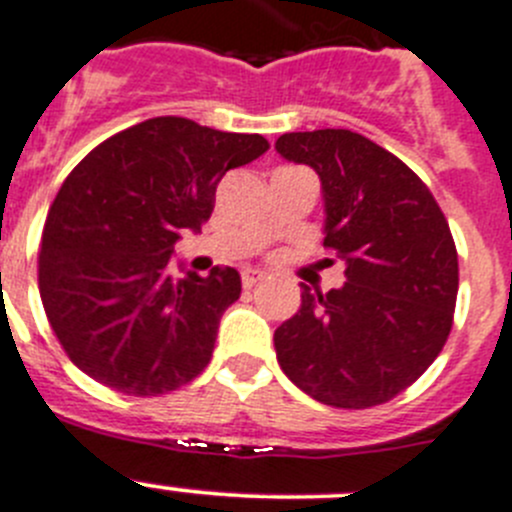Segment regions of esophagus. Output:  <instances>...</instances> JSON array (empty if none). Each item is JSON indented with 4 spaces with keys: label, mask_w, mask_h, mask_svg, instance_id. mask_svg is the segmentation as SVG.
<instances>
[{
    "label": "esophagus",
    "mask_w": 512,
    "mask_h": 512,
    "mask_svg": "<svg viewBox=\"0 0 512 512\" xmlns=\"http://www.w3.org/2000/svg\"><path fill=\"white\" fill-rule=\"evenodd\" d=\"M261 279H264V274H261V271H256V269H248V271H243V276H241V281H243V289H253V287H256V284H259Z\"/></svg>",
    "instance_id": "esophagus-1"
}]
</instances>
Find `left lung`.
<instances>
[{
    "label": "left lung",
    "mask_w": 512,
    "mask_h": 512,
    "mask_svg": "<svg viewBox=\"0 0 512 512\" xmlns=\"http://www.w3.org/2000/svg\"><path fill=\"white\" fill-rule=\"evenodd\" d=\"M276 152L320 175L325 248L345 261L340 289L312 294L302 284V307L274 332L276 360L294 386L335 409L391 401L452 330L459 264L447 218L419 175L363 134L292 131Z\"/></svg>",
    "instance_id": "left-lung-1"
}]
</instances>
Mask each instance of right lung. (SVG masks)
Listing matches in <instances>:
<instances>
[{
  "label": "right lung",
  "mask_w": 512,
  "mask_h": 512,
  "mask_svg": "<svg viewBox=\"0 0 512 512\" xmlns=\"http://www.w3.org/2000/svg\"><path fill=\"white\" fill-rule=\"evenodd\" d=\"M269 149L182 116L119 131L65 177L42 228L37 284L55 337L93 381L159 396L205 370L241 276L170 274L185 231L198 233L228 170Z\"/></svg>",
  "instance_id": "add662e5"
}]
</instances>
